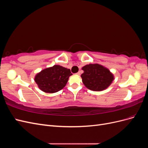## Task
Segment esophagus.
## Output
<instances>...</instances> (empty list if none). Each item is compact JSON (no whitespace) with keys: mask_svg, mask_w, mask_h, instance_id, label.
<instances>
[{"mask_svg":"<svg viewBox=\"0 0 148 148\" xmlns=\"http://www.w3.org/2000/svg\"><path fill=\"white\" fill-rule=\"evenodd\" d=\"M76 74L78 75H80V72H79V71H78V73H77Z\"/></svg>","mask_w":148,"mask_h":148,"instance_id":"1","label":"esophagus"}]
</instances>
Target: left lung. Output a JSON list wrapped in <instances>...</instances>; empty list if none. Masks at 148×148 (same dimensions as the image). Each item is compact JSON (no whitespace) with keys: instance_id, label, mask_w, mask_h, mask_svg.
I'll use <instances>...</instances> for the list:
<instances>
[{"instance_id":"1","label":"left lung","mask_w":148,"mask_h":148,"mask_svg":"<svg viewBox=\"0 0 148 148\" xmlns=\"http://www.w3.org/2000/svg\"><path fill=\"white\" fill-rule=\"evenodd\" d=\"M84 73L81 77L83 84L89 89L99 91L108 87L114 79L110 71L99 64H89L84 66Z\"/></svg>"}]
</instances>
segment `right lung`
I'll list each match as a JSON object with an SVG mask.
<instances>
[{
    "instance_id": "1",
    "label": "right lung",
    "mask_w": 148,
    "mask_h": 148,
    "mask_svg": "<svg viewBox=\"0 0 148 148\" xmlns=\"http://www.w3.org/2000/svg\"><path fill=\"white\" fill-rule=\"evenodd\" d=\"M71 75L70 69L54 65L42 70L36 76L34 80L42 91L53 93L61 90Z\"/></svg>"
}]
</instances>
